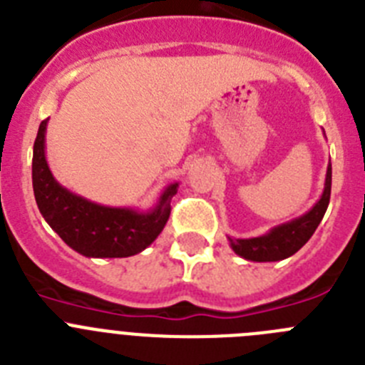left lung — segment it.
<instances>
[{"label": "left lung", "mask_w": 365, "mask_h": 365, "mask_svg": "<svg viewBox=\"0 0 365 365\" xmlns=\"http://www.w3.org/2000/svg\"><path fill=\"white\" fill-rule=\"evenodd\" d=\"M331 173L333 172H331V164H329L322 197L316 201L311 210L299 217L270 228L267 234L257 235V237L235 240V237L227 235L232 250L243 259L257 261V263L285 259L298 252L299 248L311 240V235L314 234L320 221L324 219L325 210H327L329 199H331Z\"/></svg>", "instance_id": "8db88e82"}]
</instances>
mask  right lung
Wrapping results in <instances>:
<instances>
[{"mask_svg": "<svg viewBox=\"0 0 365 365\" xmlns=\"http://www.w3.org/2000/svg\"><path fill=\"white\" fill-rule=\"evenodd\" d=\"M45 118L32 151V188L40 214L66 245L86 257H130L150 247L172 212L179 182L168 185L153 208H117L76 195L54 179L45 159Z\"/></svg>", "mask_w": 365, "mask_h": 365, "instance_id": "right-lung-1", "label": "right lung"}]
</instances>
